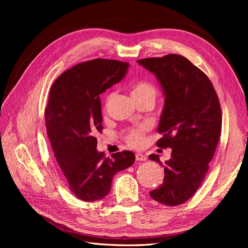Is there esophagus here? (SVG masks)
I'll list each match as a JSON object with an SVG mask.
<instances>
[{"label": "esophagus", "mask_w": 248, "mask_h": 248, "mask_svg": "<svg viewBox=\"0 0 248 248\" xmlns=\"http://www.w3.org/2000/svg\"><path fill=\"white\" fill-rule=\"evenodd\" d=\"M136 159L138 161H145V160H147V157L144 154H141V153H137L136 154Z\"/></svg>", "instance_id": "1"}]
</instances>
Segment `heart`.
<instances>
[{
  "mask_svg": "<svg viewBox=\"0 0 248 248\" xmlns=\"http://www.w3.org/2000/svg\"><path fill=\"white\" fill-rule=\"evenodd\" d=\"M130 92L133 99L136 101L140 99H146V98H151L155 100V97H156L155 87L151 84V82H149L147 80L134 81L130 86ZM111 96L112 94H109L107 97L106 103H108L110 100ZM146 132H147V127L144 125L133 127V128H130L125 132L124 139L127 144H128L130 147L140 148L145 145Z\"/></svg>",
  "mask_w": 248,
  "mask_h": 248,
  "instance_id": "b5f03b06",
  "label": "heart"
}]
</instances>
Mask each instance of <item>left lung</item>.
Segmentation results:
<instances>
[{"instance_id": "left-lung-1", "label": "left lung", "mask_w": 248, "mask_h": 248, "mask_svg": "<svg viewBox=\"0 0 248 248\" xmlns=\"http://www.w3.org/2000/svg\"><path fill=\"white\" fill-rule=\"evenodd\" d=\"M138 63L155 74L163 90L166 101L158 125L163 137L156 145L171 149L170 160L164 162L163 183L150 196L163 205H181L204 181L218 144V96L206 74L182 56L170 54ZM149 158L163 166L157 154Z\"/></svg>"}]
</instances>
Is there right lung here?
I'll list each match as a JSON object with an SVG mask.
<instances>
[{"mask_svg":"<svg viewBox=\"0 0 248 248\" xmlns=\"http://www.w3.org/2000/svg\"><path fill=\"white\" fill-rule=\"evenodd\" d=\"M128 66L108 59L82 62L63 72L50 88L47 136L69 189L85 202L107 197L114 176L136 160L131 151L106 157L96 150L95 138L103 129L99 96L125 77Z\"/></svg>","mask_w":248,"mask_h":248,"instance_id":"add662e5","label":"right lung"}]
</instances>
